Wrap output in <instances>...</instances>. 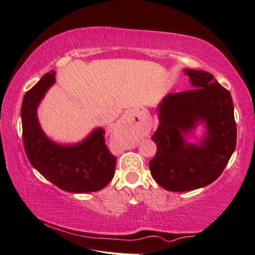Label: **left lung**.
<instances>
[{
    "mask_svg": "<svg viewBox=\"0 0 255 255\" xmlns=\"http://www.w3.org/2000/svg\"><path fill=\"white\" fill-rule=\"evenodd\" d=\"M193 90L167 94L158 106L159 126L152 136L156 153L151 175L170 192L209 185L223 173L237 144L230 92L202 70L184 69ZM198 124L205 128L197 144L186 141Z\"/></svg>",
    "mask_w": 255,
    "mask_h": 255,
    "instance_id": "left-lung-1",
    "label": "left lung"
}]
</instances>
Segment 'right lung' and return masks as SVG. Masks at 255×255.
Returning <instances> with one entry per match:
<instances>
[{
    "label": "right lung",
    "mask_w": 255,
    "mask_h": 255,
    "mask_svg": "<svg viewBox=\"0 0 255 255\" xmlns=\"http://www.w3.org/2000/svg\"><path fill=\"white\" fill-rule=\"evenodd\" d=\"M56 82V72L46 73L25 94L21 103L23 142L30 164L59 188L70 193H90L104 188L115 174L116 156L105 144V130L95 128L82 141L60 144L40 127L37 108Z\"/></svg>",
    "instance_id": "1"
}]
</instances>
